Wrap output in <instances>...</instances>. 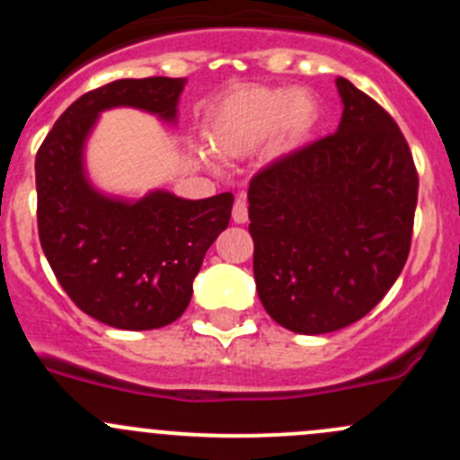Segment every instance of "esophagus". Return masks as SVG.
Returning <instances> with one entry per match:
<instances>
[{"mask_svg": "<svg viewBox=\"0 0 460 460\" xmlns=\"http://www.w3.org/2000/svg\"><path fill=\"white\" fill-rule=\"evenodd\" d=\"M249 217V208H247V200L244 196H238V200L234 204V222L235 225H244Z\"/></svg>", "mask_w": 460, "mask_h": 460, "instance_id": "esophagus-1", "label": "esophagus"}]
</instances>
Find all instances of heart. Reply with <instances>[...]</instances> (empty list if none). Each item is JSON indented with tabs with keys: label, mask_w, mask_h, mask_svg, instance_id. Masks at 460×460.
<instances>
[{
	"label": "heart",
	"mask_w": 460,
	"mask_h": 460,
	"mask_svg": "<svg viewBox=\"0 0 460 460\" xmlns=\"http://www.w3.org/2000/svg\"><path fill=\"white\" fill-rule=\"evenodd\" d=\"M318 119V102L305 88L238 86L222 95L204 119V136L222 157H243L276 136L278 144H298Z\"/></svg>",
	"instance_id": "heart-1"
}]
</instances>
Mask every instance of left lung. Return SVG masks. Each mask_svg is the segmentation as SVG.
<instances>
[{
    "instance_id": "1",
    "label": "left lung",
    "mask_w": 460,
    "mask_h": 460,
    "mask_svg": "<svg viewBox=\"0 0 460 460\" xmlns=\"http://www.w3.org/2000/svg\"><path fill=\"white\" fill-rule=\"evenodd\" d=\"M336 86L338 131L249 184L260 303L309 336L347 327L385 298L410 256L419 200L414 157L392 115L345 77Z\"/></svg>"
}]
</instances>
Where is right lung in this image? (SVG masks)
Wrapping results in <instances>:
<instances>
[{
	"label": "right lung",
	"mask_w": 460,
	"mask_h": 460,
	"mask_svg": "<svg viewBox=\"0 0 460 460\" xmlns=\"http://www.w3.org/2000/svg\"><path fill=\"white\" fill-rule=\"evenodd\" d=\"M184 84V77H142L93 88L59 115L37 151L44 256L68 298L111 327L142 332L182 316L204 253L229 226L231 193L182 200L155 191L137 202L111 200L82 169V148L100 111L136 106L173 119Z\"/></svg>",
	"instance_id": "obj_1"
}]
</instances>
